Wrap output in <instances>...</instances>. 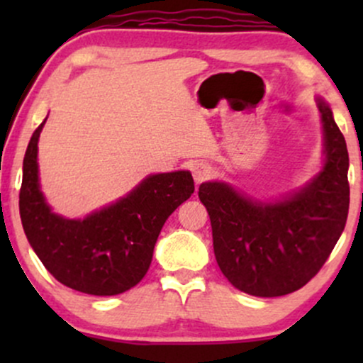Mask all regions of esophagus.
Wrapping results in <instances>:
<instances>
[{
  "label": "esophagus",
  "mask_w": 363,
  "mask_h": 363,
  "mask_svg": "<svg viewBox=\"0 0 363 363\" xmlns=\"http://www.w3.org/2000/svg\"><path fill=\"white\" fill-rule=\"evenodd\" d=\"M191 172H193L196 184H201V182L211 177V167L208 164H203V162H196V164L191 165Z\"/></svg>",
  "instance_id": "obj_1"
}]
</instances>
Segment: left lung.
Returning <instances> with one entry per match:
<instances>
[{
  "label": "left lung",
  "instance_id": "8db88e82",
  "mask_svg": "<svg viewBox=\"0 0 363 363\" xmlns=\"http://www.w3.org/2000/svg\"><path fill=\"white\" fill-rule=\"evenodd\" d=\"M326 164L298 193L262 203L225 182H203L216 262L228 281L254 297H281L318 274L338 242L350 206L348 150L333 112L318 99Z\"/></svg>",
  "mask_w": 363,
  "mask_h": 363
}]
</instances>
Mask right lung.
<instances>
[{"mask_svg": "<svg viewBox=\"0 0 363 363\" xmlns=\"http://www.w3.org/2000/svg\"><path fill=\"white\" fill-rule=\"evenodd\" d=\"M44 123L23 158L20 216L25 235L62 285L101 297L123 294L147 274L165 220L194 193L193 176L187 170L148 176L114 205L83 220L62 218L52 213L39 187L37 141Z\"/></svg>", "mask_w": 363, "mask_h": 363, "instance_id": "obj_1", "label": "right lung"}]
</instances>
